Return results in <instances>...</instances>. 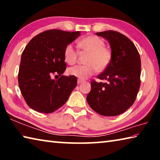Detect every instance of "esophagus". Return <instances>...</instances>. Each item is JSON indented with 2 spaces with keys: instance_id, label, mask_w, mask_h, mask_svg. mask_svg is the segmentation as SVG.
<instances>
[{
  "instance_id": "34e87169",
  "label": "esophagus",
  "mask_w": 160,
  "mask_h": 160,
  "mask_svg": "<svg viewBox=\"0 0 160 160\" xmlns=\"http://www.w3.org/2000/svg\"><path fill=\"white\" fill-rule=\"evenodd\" d=\"M83 82V80H80V79H78V84H81Z\"/></svg>"
}]
</instances>
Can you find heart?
Returning <instances> with one entry per match:
<instances>
[{
  "mask_svg": "<svg viewBox=\"0 0 160 160\" xmlns=\"http://www.w3.org/2000/svg\"><path fill=\"white\" fill-rule=\"evenodd\" d=\"M78 47L90 53L85 66L70 67L67 70L70 76L83 80L93 75L97 70L102 71L106 69L112 61V55L109 49L104 47L105 43L101 38L96 36H88L78 42ZM78 52L73 44H69L64 50V58L69 65H73L77 61Z\"/></svg>",
  "mask_w": 160,
  "mask_h": 160,
  "instance_id": "heart-1",
  "label": "heart"
}]
</instances>
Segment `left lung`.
<instances>
[{
    "label": "left lung",
    "mask_w": 160,
    "mask_h": 160,
    "mask_svg": "<svg viewBox=\"0 0 160 160\" xmlns=\"http://www.w3.org/2000/svg\"><path fill=\"white\" fill-rule=\"evenodd\" d=\"M96 34L109 43L112 58L98 76L108 82L93 80L87 101L100 115L118 116L131 107L136 99L140 85V57L133 43L125 35L112 30Z\"/></svg>",
    "instance_id": "left-lung-1"
}]
</instances>
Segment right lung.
Here are the masks:
<instances>
[{
    "label": "right lung",
    "mask_w": 160,
    "mask_h": 160,
    "mask_svg": "<svg viewBox=\"0 0 160 160\" xmlns=\"http://www.w3.org/2000/svg\"><path fill=\"white\" fill-rule=\"evenodd\" d=\"M80 35V32L51 29L37 34L26 46L21 56L18 83L31 109L50 113L68 99L77 78L62 75L66 69L64 50ZM53 74L61 77L54 80L51 78Z\"/></svg>",
    "instance_id": "1"
}]
</instances>
